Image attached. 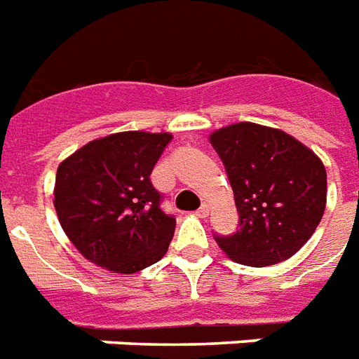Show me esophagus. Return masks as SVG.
<instances>
[{
  "mask_svg": "<svg viewBox=\"0 0 359 359\" xmlns=\"http://www.w3.org/2000/svg\"><path fill=\"white\" fill-rule=\"evenodd\" d=\"M209 209H211V207H209V203H203V205H201L200 209L196 211V215H198V217H201V219H205L207 215H209Z\"/></svg>",
  "mask_w": 359,
  "mask_h": 359,
  "instance_id": "1",
  "label": "esophagus"
}]
</instances>
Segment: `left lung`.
Returning a JSON list of instances; mask_svg holds the SVG:
<instances>
[{
  "mask_svg": "<svg viewBox=\"0 0 359 359\" xmlns=\"http://www.w3.org/2000/svg\"><path fill=\"white\" fill-rule=\"evenodd\" d=\"M224 163L240 230L215 240L232 261L270 266L287 261L320 224L327 200L321 159L287 133L233 123L211 135Z\"/></svg>",
  "mask_w": 359,
  "mask_h": 359,
  "instance_id": "left-lung-1",
  "label": "left lung"
}]
</instances>
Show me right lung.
<instances>
[{
  "instance_id": "add662e5",
  "label": "right lung",
  "mask_w": 359,
  "mask_h": 359,
  "mask_svg": "<svg viewBox=\"0 0 359 359\" xmlns=\"http://www.w3.org/2000/svg\"><path fill=\"white\" fill-rule=\"evenodd\" d=\"M171 139L169 133H116L58 165V222L87 261L133 274L167 253L177 220L161 209L163 196L150 175Z\"/></svg>"
}]
</instances>
